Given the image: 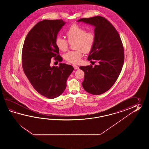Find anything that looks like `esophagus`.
Returning a JSON list of instances; mask_svg holds the SVG:
<instances>
[{
	"label": "esophagus",
	"instance_id": "obj_1",
	"mask_svg": "<svg viewBox=\"0 0 149 149\" xmlns=\"http://www.w3.org/2000/svg\"><path fill=\"white\" fill-rule=\"evenodd\" d=\"M73 68H74V69H76V70H78L79 69V67L77 66V65H73Z\"/></svg>",
	"mask_w": 149,
	"mask_h": 149
}]
</instances>
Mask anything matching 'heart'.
<instances>
[{"label": "heart", "mask_w": 149, "mask_h": 149, "mask_svg": "<svg viewBox=\"0 0 149 149\" xmlns=\"http://www.w3.org/2000/svg\"><path fill=\"white\" fill-rule=\"evenodd\" d=\"M66 39L57 37L55 39V45L59 50L67 51L69 43H73V48L76 51H70L64 56L67 62L72 64L80 63L82 54L88 53L92 51L95 42V35L93 31H86V29L78 24H74L67 29Z\"/></svg>", "instance_id": "heart-1"}]
</instances>
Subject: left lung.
<instances>
[{
  "instance_id": "obj_1",
  "label": "left lung",
  "mask_w": 149,
  "mask_h": 149,
  "mask_svg": "<svg viewBox=\"0 0 149 149\" xmlns=\"http://www.w3.org/2000/svg\"><path fill=\"white\" fill-rule=\"evenodd\" d=\"M95 26V42L88 60L98 65L81 66L85 73L82 87L93 95H101L111 88L120 73L124 62V49L114 26L102 16L82 18L78 21Z\"/></svg>"
}]
</instances>
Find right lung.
Segmentation results:
<instances>
[{
    "mask_svg": "<svg viewBox=\"0 0 149 149\" xmlns=\"http://www.w3.org/2000/svg\"><path fill=\"white\" fill-rule=\"evenodd\" d=\"M64 24L61 19L39 22L29 32L23 46L22 65L25 76L36 91L48 98H56L63 93L74 69L67 64L50 66L53 57L62 61L55 39Z\"/></svg>",
    "mask_w": 149,
    "mask_h": 149,
    "instance_id": "1",
    "label": "right lung"
}]
</instances>
